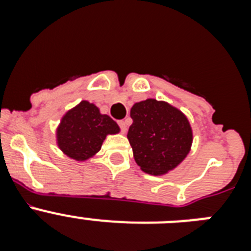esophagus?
Wrapping results in <instances>:
<instances>
[{
	"instance_id": "1",
	"label": "esophagus",
	"mask_w": 251,
	"mask_h": 251,
	"mask_svg": "<svg viewBox=\"0 0 251 251\" xmlns=\"http://www.w3.org/2000/svg\"><path fill=\"white\" fill-rule=\"evenodd\" d=\"M118 126L121 127L122 132L126 133V132H127V128H128V119H123V121H119Z\"/></svg>"
}]
</instances>
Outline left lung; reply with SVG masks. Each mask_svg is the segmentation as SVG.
I'll return each mask as SVG.
<instances>
[{
    "label": "left lung",
    "mask_w": 251,
    "mask_h": 251,
    "mask_svg": "<svg viewBox=\"0 0 251 251\" xmlns=\"http://www.w3.org/2000/svg\"><path fill=\"white\" fill-rule=\"evenodd\" d=\"M128 141L146 174H167L190 152L192 129L183 113L165 101L147 99L132 106Z\"/></svg>",
    "instance_id": "obj_1"
}]
</instances>
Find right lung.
I'll list each match as a JSON object with an SVG mask.
<instances>
[{"label":"right lung","mask_w":251,"mask_h":251,"mask_svg":"<svg viewBox=\"0 0 251 251\" xmlns=\"http://www.w3.org/2000/svg\"><path fill=\"white\" fill-rule=\"evenodd\" d=\"M119 132L109 115L100 114L94 104L83 100L61 119L56 137L60 150L76 161L90 158L101 148L108 134Z\"/></svg>","instance_id":"obj_1"}]
</instances>
